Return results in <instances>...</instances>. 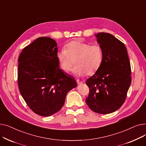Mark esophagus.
<instances>
[{
	"label": "esophagus",
	"instance_id": "34e87169",
	"mask_svg": "<svg viewBox=\"0 0 146 146\" xmlns=\"http://www.w3.org/2000/svg\"><path fill=\"white\" fill-rule=\"evenodd\" d=\"M77 83H78V84L79 85H82V84L83 83V82H81V81H80L79 80H77Z\"/></svg>",
	"mask_w": 146,
	"mask_h": 146
}]
</instances>
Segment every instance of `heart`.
Segmentation results:
<instances>
[{"mask_svg":"<svg viewBox=\"0 0 146 146\" xmlns=\"http://www.w3.org/2000/svg\"><path fill=\"white\" fill-rule=\"evenodd\" d=\"M60 68L65 72L71 70L72 61L75 67L73 73L78 76L94 74L100 67L103 60V52L99 45H90L81 40L70 41L65 46V50L57 54Z\"/></svg>","mask_w":146,"mask_h":146,"instance_id":"heart-1","label":"heart"}]
</instances>
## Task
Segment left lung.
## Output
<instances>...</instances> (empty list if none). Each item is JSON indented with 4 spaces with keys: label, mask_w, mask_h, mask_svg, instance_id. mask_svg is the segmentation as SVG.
Instances as JSON below:
<instances>
[{
    "label": "left lung",
    "mask_w": 146,
    "mask_h": 146,
    "mask_svg": "<svg viewBox=\"0 0 146 146\" xmlns=\"http://www.w3.org/2000/svg\"><path fill=\"white\" fill-rule=\"evenodd\" d=\"M103 52L101 66L86 80L89 94L86 103L95 112L116 111L125 101L131 82V66L125 45L109 33L95 35Z\"/></svg>",
    "instance_id": "1"
}]
</instances>
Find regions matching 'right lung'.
Returning <instances> with one entry per match:
<instances>
[{
    "label": "right lung",
    "mask_w": 146,
    "mask_h": 146,
    "mask_svg": "<svg viewBox=\"0 0 146 146\" xmlns=\"http://www.w3.org/2000/svg\"><path fill=\"white\" fill-rule=\"evenodd\" d=\"M56 41L38 38L23 49L18 58L20 93L34 112L48 117L61 110L69 91L77 86L75 79L60 68Z\"/></svg>",
    "instance_id": "obj_1"
}]
</instances>
